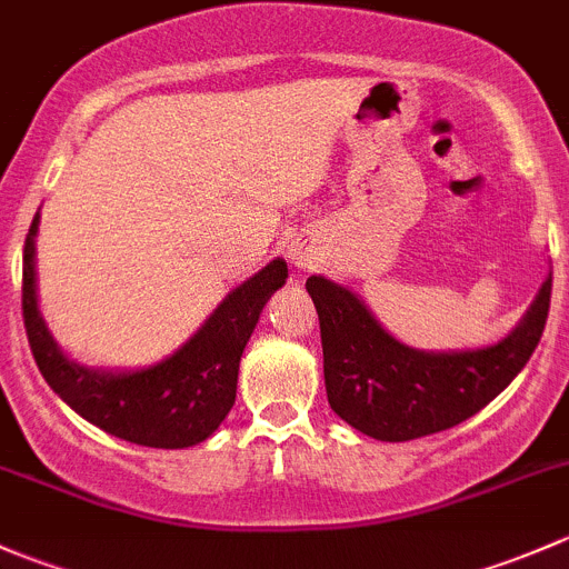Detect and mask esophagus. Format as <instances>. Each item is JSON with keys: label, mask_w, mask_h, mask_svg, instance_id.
<instances>
[{"label": "esophagus", "mask_w": 569, "mask_h": 569, "mask_svg": "<svg viewBox=\"0 0 569 569\" xmlns=\"http://www.w3.org/2000/svg\"><path fill=\"white\" fill-rule=\"evenodd\" d=\"M289 258L297 269H313L321 261V248L311 233H297L289 248Z\"/></svg>", "instance_id": "obj_1"}]
</instances>
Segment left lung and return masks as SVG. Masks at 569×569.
I'll use <instances>...</instances> for the list:
<instances>
[{
	"label": "left lung",
	"mask_w": 569,
	"mask_h": 569,
	"mask_svg": "<svg viewBox=\"0 0 569 569\" xmlns=\"http://www.w3.org/2000/svg\"><path fill=\"white\" fill-rule=\"evenodd\" d=\"M325 388L332 412L386 443L443 432L490 405L529 363L550 308V274L507 338L481 349L427 352L393 338L358 295L311 274Z\"/></svg>",
	"instance_id": "obj_1"
}]
</instances>
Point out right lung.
Returning <instances> with one entry per match:
<instances>
[{"instance_id": "add662e5", "label": "right lung", "mask_w": 569, "mask_h": 569, "mask_svg": "<svg viewBox=\"0 0 569 569\" xmlns=\"http://www.w3.org/2000/svg\"><path fill=\"white\" fill-rule=\"evenodd\" d=\"M40 211L24 242V327L36 363L73 412L120 440L151 449H187L214 435L237 401L239 360L269 297L289 267L274 258L239 283L187 343L146 369H93L68 358L38 308L36 237Z\"/></svg>"}]
</instances>
